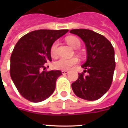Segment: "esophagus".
Returning a JSON list of instances; mask_svg holds the SVG:
<instances>
[{
  "label": "esophagus",
  "mask_w": 128,
  "mask_h": 128,
  "mask_svg": "<svg viewBox=\"0 0 128 128\" xmlns=\"http://www.w3.org/2000/svg\"><path fill=\"white\" fill-rule=\"evenodd\" d=\"M62 74H67L68 73V70H62Z\"/></svg>",
  "instance_id": "obj_1"
}]
</instances>
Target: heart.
<instances>
[{
    "instance_id": "b5f03b06",
    "label": "heart",
    "mask_w": 128,
    "mask_h": 128,
    "mask_svg": "<svg viewBox=\"0 0 128 128\" xmlns=\"http://www.w3.org/2000/svg\"><path fill=\"white\" fill-rule=\"evenodd\" d=\"M66 41L68 44H69L73 48H77L80 46V41L77 37L68 36L66 38ZM57 46H58L57 42H54L52 45L50 52L52 56H56L57 54ZM78 62V59L76 57L71 58H60L54 62V67L59 70H69L72 66L76 65Z\"/></svg>"
}]
</instances>
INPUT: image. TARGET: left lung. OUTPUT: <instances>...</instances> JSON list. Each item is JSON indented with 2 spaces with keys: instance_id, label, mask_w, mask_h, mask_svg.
Returning a JSON list of instances; mask_svg holds the SVG:
<instances>
[{
  "instance_id": "obj_1",
  "label": "left lung",
  "mask_w": 128,
  "mask_h": 128,
  "mask_svg": "<svg viewBox=\"0 0 128 128\" xmlns=\"http://www.w3.org/2000/svg\"><path fill=\"white\" fill-rule=\"evenodd\" d=\"M85 44L87 58L82 64L84 72L72 84L74 94L82 99L94 101L105 94L112 82L116 62L114 49L106 38L88 29H73Z\"/></svg>"
}]
</instances>
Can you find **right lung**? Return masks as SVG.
<instances>
[{
    "label": "right lung",
    "instance_id": "right-lung-1",
    "mask_svg": "<svg viewBox=\"0 0 128 128\" xmlns=\"http://www.w3.org/2000/svg\"><path fill=\"white\" fill-rule=\"evenodd\" d=\"M68 30H37L28 33L15 45L10 56V74L21 96L40 102L50 97L56 88L60 70L44 71L45 63L52 61L53 43Z\"/></svg>",
    "mask_w": 128,
    "mask_h": 128
}]
</instances>
